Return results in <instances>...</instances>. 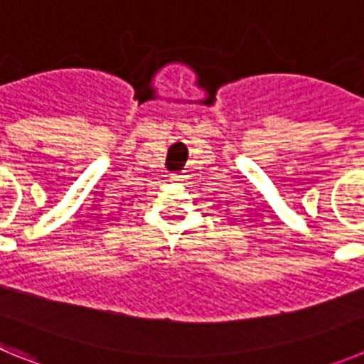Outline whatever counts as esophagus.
Wrapping results in <instances>:
<instances>
[{
  "label": "esophagus",
  "mask_w": 364,
  "mask_h": 364,
  "mask_svg": "<svg viewBox=\"0 0 364 364\" xmlns=\"http://www.w3.org/2000/svg\"><path fill=\"white\" fill-rule=\"evenodd\" d=\"M183 176H178V174H176V176H170V181H172V183H179V181H183Z\"/></svg>",
  "instance_id": "obj_1"
}]
</instances>
